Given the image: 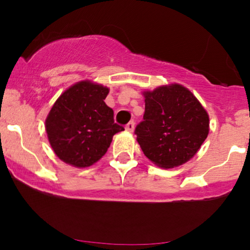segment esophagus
<instances>
[{"label":"esophagus","mask_w":250,"mask_h":250,"mask_svg":"<svg viewBox=\"0 0 250 250\" xmlns=\"http://www.w3.org/2000/svg\"><path fill=\"white\" fill-rule=\"evenodd\" d=\"M134 128H135V122L134 121H130L129 123H127V125H125V130L129 131V133L134 131Z\"/></svg>","instance_id":"34e87169"}]
</instances>
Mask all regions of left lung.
I'll list each match as a JSON object with an SVG mask.
<instances>
[{
  "mask_svg": "<svg viewBox=\"0 0 250 250\" xmlns=\"http://www.w3.org/2000/svg\"><path fill=\"white\" fill-rule=\"evenodd\" d=\"M145 97L143 121L135 128L143 153L162 168L189 161L208 136L207 111L180 84L147 91Z\"/></svg>",
  "mask_w": 250,
  "mask_h": 250,
  "instance_id": "obj_1",
  "label": "left lung"
}]
</instances>
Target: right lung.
I'll list each match as a JSON object with an SVG mask.
<instances>
[{
    "label": "right lung",
    "instance_id": "right-lung-1",
    "mask_svg": "<svg viewBox=\"0 0 250 250\" xmlns=\"http://www.w3.org/2000/svg\"><path fill=\"white\" fill-rule=\"evenodd\" d=\"M109 89L90 81L74 84L57 99L45 120L51 148L74 167L94 165L107 153L113 136L125 130L104 103Z\"/></svg>",
    "mask_w": 250,
    "mask_h": 250
}]
</instances>
